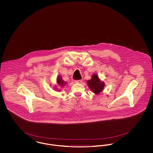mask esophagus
Listing matches in <instances>:
<instances>
[{
	"label": "esophagus",
	"instance_id": "esophagus-1",
	"mask_svg": "<svg viewBox=\"0 0 153 153\" xmlns=\"http://www.w3.org/2000/svg\"><path fill=\"white\" fill-rule=\"evenodd\" d=\"M76 83H78V84H81L82 82V80H75L74 81Z\"/></svg>",
	"mask_w": 153,
	"mask_h": 153
}]
</instances>
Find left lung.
<instances>
[{"mask_svg": "<svg viewBox=\"0 0 153 153\" xmlns=\"http://www.w3.org/2000/svg\"><path fill=\"white\" fill-rule=\"evenodd\" d=\"M87 83L88 87L95 94H99L102 92L104 87V82L101 81L98 76L96 74L92 75L91 80H88Z\"/></svg>", "mask_w": 153, "mask_h": 153, "instance_id": "8db88e82", "label": "left lung"}]
</instances>
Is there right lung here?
Returning a JSON list of instances; mask_svg holds the SVG:
<instances>
[{
    "instance_id": "add662e5",
    "label": "right lung",
    "mask_w": 153,
    "mask_h": 153,
    "mask_svg": "<svg viewBox=\"0 0 153 153\" xmlns=\"http://www.w3.org/2000/svg\"><path fill=\"white\" fill-rule=\"evenodd\" d=\"M57 83L58 84L59 87H63L65 84L66 82H65L64 80H62V77L61 76H58L57 79Z\"/></svg>"
}]
</instances>
